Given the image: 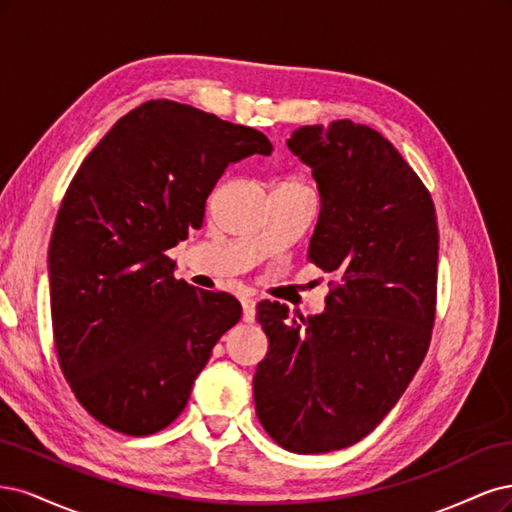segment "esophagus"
Wrapping results in <instances>:
<instances>
[{
  "mask_svg": "<svg viewBox=\"0 0 512 512\" xmlns=\"http://www.w3.org/2000/svg\"><path fill=\"white\" fill-rule=\"evenodd\" d=\"M242 319L244 323H253L255 321V300L253 298H242Z\"/></svg>",
  "mask_w": 512,
  "mask_h": 512,
  "instance_id": "1",
  "label": "esophagus"
}]
</instances>
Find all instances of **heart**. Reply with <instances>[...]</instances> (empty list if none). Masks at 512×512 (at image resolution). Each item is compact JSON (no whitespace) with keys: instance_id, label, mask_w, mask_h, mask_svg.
I'll return each mask as SVG.
<instances>
[{"instance_id":"obj_1","label":"heart","mask_w":512,"mask_h":512,"mask_svg":"<svg viewBox=\"0 0 512 512\" xmlns=\"http://www.w3.org/2000/svg\"><path fill=\"white\" fill-rule=\"evenodd\" d=\"M278 187H306L300 180H285V183H280Z\"/></svg>"}]
</instances>
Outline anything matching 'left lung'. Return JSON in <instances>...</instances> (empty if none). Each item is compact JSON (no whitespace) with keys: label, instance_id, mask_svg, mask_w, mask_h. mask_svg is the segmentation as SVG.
<instances>
[{"label":"left lung","instance_id":"1","mask_svg":"<svg viewBox=\"0 0 512 512\" xmlns=\"http://www.w3.org/2000/svg\"><path fill=\"white\" fill-rule=\"evenodd\" d=\"M287 146L321 193L308 261L334 280L321 315L257 304L270 349L253 378L255 410L283 449L329 453L385 419L430 349L436 208L417 172L366 125H306Z\"/></svg>","mask_w":512,"mask_h":512}]
</instances>
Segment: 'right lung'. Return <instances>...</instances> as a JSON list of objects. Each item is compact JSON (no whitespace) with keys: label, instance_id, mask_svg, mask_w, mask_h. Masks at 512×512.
<instances>
[{"label":"right lung","instance_id":"1","mask_svg":"<svg viewBox=\"0 0 512 512\" xmlns=\"http://www.w3.org/2000/svg\"><path fill=\"white\" fill-rule=\"evenodd\" d=\"M270 155L261 131L170 100L121 117L80 163L48 249L59 368L89 415L127 436L168 427L242 317L229 293L174 276L166 251L204 223L229 163Z\"/></svg>","mask_w":512,"mask_h":512}]
</instances>
